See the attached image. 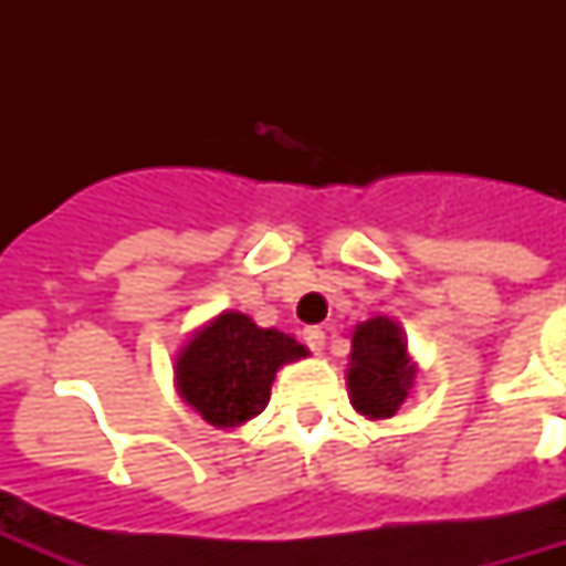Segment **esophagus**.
Here are the masks:
<instances>
[{
	"mask_svg": "<svg viewBox=\"0 0 566 566\" xmlns=\"http://www.w3.org/2000/svg\"><path fill=\"white\" fill-rule=\"evenodd\" d=\"M302 340L311 346V353L319 355L323 349H326V332H323V328H317V326L305 328V332H302Z\"/></svg>",
	"mask_w": 566,
	"mask_h": 566,
	"instance_id": "esophagus-1",
	"label": "esophagus"
}]
</instances>
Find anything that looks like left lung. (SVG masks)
Segmentation results:
<instances>
[{"mask_svg": "<svg viewBox=\"0 0 566 566\" xmlns=\"http://www.w3.org/2000/svg\"><path fill=\"white\" fill-rule=\"evenodd\" d=\"M405 332L385 314L358 323L346 367V387L353 408L367 420H390L417 385Z\"/></svg>", "mask_w": 566, "mask_h": 566, "instance_id": "left-lung-1", "label": "left lung"}]
</instances>
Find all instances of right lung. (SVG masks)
<instances>
[{"instance_id":"1","label":"right lung","mask_w":566,"mask_h":566,"mask_svg":"<svg viewBox=\"0 0 566 566\" xmlns=\"http://www.w3.org/2000/svg\"><path fill=\"white\" fill-rule=\"evenodd\" d=\"M305 355L296 337L255 326L240 311H220L176 355V390L205 422L238 429L264 411L275 373Z\"/></svg>"}]
</instances>
